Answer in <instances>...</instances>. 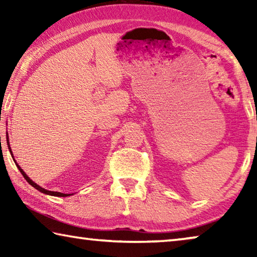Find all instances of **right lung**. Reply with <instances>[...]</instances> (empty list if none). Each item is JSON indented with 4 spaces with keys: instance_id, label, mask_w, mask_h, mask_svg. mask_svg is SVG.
I'll list each match as a JSON object with an SVG mask.
<instances>
[{
    "instance_id": "right-lung-1",
    "label": "right lung",
    "mask_w": 257,
    "mask_h": 257,
    "mask_svg": "<svg viewBox=\"0 0 257 257\" xmlns=\"http://www.w3.org/2000/svg\"><path fill=\"white\" fill-rule=\"evenodd\" d=\"M8 135V134H7ZM7 142H8V147H9V150H10V153H11V155H12V151H11V147H10V145H9V138H8V136H7ZM12 158H14V156H12ZM15 160V159H14ZM16 162V161H15ZM16 165L17 167H18V169L20 170V172H21V175L24 176V178L26 180H27L30 185H32L34 188H36L37 190H40L41 193H44V194H46V195H51V196H58V197H67V196H70V194H63V193H59V191H51V190H46V189H44V188H42L41 186H38L37 184H35V182L30 179V178L26 175L25 173V171L23 170V169H21L19 165H18V163L16 162Z\"/></svg>"
}]
</instances>
